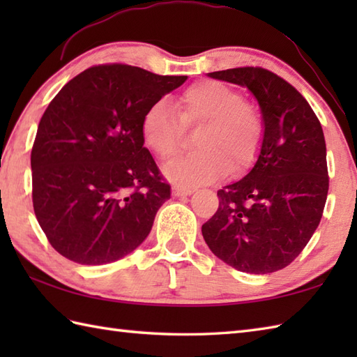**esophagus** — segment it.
Here are the masks:
<instances>
[{
    "instance_id": "34e87169",
    "label": "esophagus",
    "mask_w": 357,
    "mask_h": 357,
    "mask_svg": "<svg viewBox=\"0 0 357 357\" xmlns=\"http://www.w3.org/2000/svg\"><path fill=\"white\" fill-rule=\"evenodd\" d=\"M193 193V188H184V187H173V196H190Z\"/></svg>"
}]
</instances>
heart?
Wrapping results in <instances>:
<instances>
[{
  "mask_svg": "<svg viewBox=\"0 0 357 357\" xmlns=\"http://www.w3.org/2000/svg\"><path fill=\"white\" fill-rule=\"evenodd\" d=\"M184 124H204L198 141L202 151L164 167L165 178L176 187L206 185L224 178L230 169L244 170L261 147L259 110L224 82H196L179 96L176 109L165 100L155 102L141 121L142 141L158 158L170 159L181 149Z\"/></svg>",
  "mask_w": 357,
  "mask_h": 357,
  "instance_id": "b5f03b06",
  "label": "heart"
}]
</instances>
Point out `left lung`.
Returning <instances> with one entry per match:
<instances>
[{"instance_id":"1","label":"left lung","mask_w":357,"mask_h":357,"mask_svg":"<svg viewBox=\"0 0 357 357\" xmlns=\"http://www.w3.org/2000/svg\"><path fill=\"white\" fill-rule=\"evenodd\" d=\"M207 77L247 87L262 116V141L244 178L218 192L219 208L202 225L208 248L253 275L285 268L308 244L328 193L327 147L319 119L298 90L261 67Z\"/></svg>"}]
</instances>
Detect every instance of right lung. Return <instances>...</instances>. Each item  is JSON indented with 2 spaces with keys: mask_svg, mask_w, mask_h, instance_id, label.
Wrapping results in <instances>:
<instances>
[{
  "mask_svg": "<svg viewBox=\"0 0 357 357\" xmlns=\"http://www.w3.org/2000/svg\"><path fill=\"white\" fill-rule=\"evenodd\" d=\"M185 79L95 66L53 98L30 165L35 215L59 255L81 265L110 264L149 236L170 185L144 147L141 121Z\"/></svg>",
  "mask_w": 357,
  "mask_h": 357,
  "instance_id": "1",
  "label": "right lung"
}]
</instances>
